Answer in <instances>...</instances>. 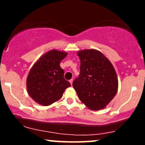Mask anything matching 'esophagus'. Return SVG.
Returning <instances> with one entry per match:
<instances>
[{"instance_id": "1", "label": "esophagus", "mask_w": 145, "mask_h": 145, "mask_svg": "<svg viewBox=\"0 0 145 145\" xmlns=\"http://www.w3.org/2000/svg\"><path fill=\"white\" fill-rule=\"evenodd\" d=\"M69 82H70V84L72 85V83H73V79H71L70 80H69Z\"/></svg>"}]
</instances>
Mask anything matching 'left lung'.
<instances>
[{"label":"left lung","instance_id":"8db88e82","mask_svg":"<svg viewBox=\"0 0 145 145\" xmlns=\"http://www.w3.org/2000/svg\"><path fill=\"white\" fill-rule=\"evenodd\" d=\"M77 54L80 60V72L73 82L74 89L88 108L104 109L118 91L115 69L108 58L97 50H82Z\"/></svg>","mask_w":145,"mask_h":145}]
</instances>
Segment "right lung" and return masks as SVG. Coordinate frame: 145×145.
Returning <instances> with one entry per match:
<instances>
[{
	"label": "right lung",
	"mask_w": 145,
	"mask_h": 145,
	"mask_svg": "<svg viewBox=\"0 0 145 145\" xmlns=\"http://www.w3.org/2000/svg\"><path fill=\"white\" fill-rule=\"evenodd\" d=\"M67 53L51 50L43 54L34 65L26 78L29 96L37 104L50 106L62 97L65 90L71 86L64 78V70L60 63Z\"/></svg>",
	"instance_id": "1"
}]
</instances>
